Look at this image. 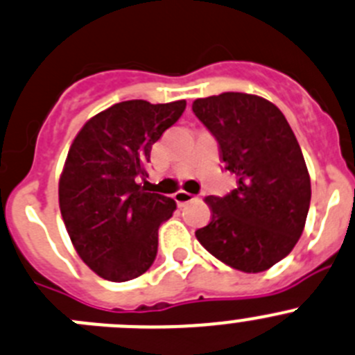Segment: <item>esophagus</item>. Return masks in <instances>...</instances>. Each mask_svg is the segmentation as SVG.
Masks as SVG:
<instances>
[{
    "instance_id": "34e87169",
    "label": "esophagus",
    "mask_w": 355,
    "mask_h": 355,
    "mask_svg": "<svg viewBox=\"0 0 355 355\" xmlns=\"http://www.w3.org/2000/svg\"><path fill=\"white\" fill-rule=\"evenodd\" d=\"M173 198H175V201H177L178 206H184V205H187V202H191L192 199H196V196L191 194V192L178 191V192H175Z\"/></svg>"
}]
</instances>
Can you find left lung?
<instances>
[{
	"mask_svg": "<svg viewBox=\"0 0 355 355\" xmlns=\"http://www.w3.org/2000/svg\"><path fill=\"white\" fill-rule=\"evenodd\" d=\"M192 111L211 132L237 187L208 196L211 220L196 230L215 258L243 272H261L283 260L304 232L311 177L283 112L258 95L225 92L198 98Z\"/></svg>",
	"mask_w": 355,
	"mask_h": 355,
	"instance_id": "left-lung-1",
	"label": "left lung"
}]
</instances>
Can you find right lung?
Returning <instances> with one entry per match:
<instances>
[{
  "instance_id": "1",
  "label": "right lung",
  "mask_w": 355,
  "mask_h": 355,
  "mask_svg": "<svg viewBox=\"0 0 355 355\" xmlns=\"http://www.w3.org/2000/svg\"><path fill=\"white\" fill-rule=\"evenodd\" d=\"M185 111V101L150 104L126 101L85 123L67 153L58 180L65 229L95 274L123 283L142 276L157 253V229L175 201L147 192L153 144Z\"/></svg>"
}]
</instances>
